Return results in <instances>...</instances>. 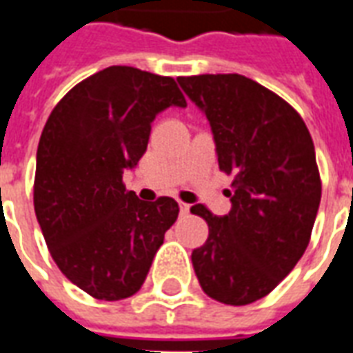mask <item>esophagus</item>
Masks as SVG:
<instances>
[{
	"label": "esophagus",
	"mask_w": 353,
	"mask_h": 353,
	"mask_svg": "<svg viewBox=\"0 0 353 353\" xmlns=\"http://www.w3.org/2000/svg\"><path fill=\"white\" fill-rule=\"evenodd\" d=\"M179 210H181V214H189V210H191V206L187 204V202H179Z\"/></svg>",
	"instance_id": "34e87169"
}]
</instances>
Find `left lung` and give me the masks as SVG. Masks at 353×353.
I'll return each instance as SVG.
<instances>
[{"mask_svg":"<svg viewBox=\"0 0 353 353\" xmlns=\"http://www.w3.org/2000/svg\"><path fill=\"white\" fill-rule=\"evenodd\" d=\"M210 121L219 168L234 177L232 208L217 217L204 204L206 244L192 252L208 296L244 306L266 296L303 257L321 200L314 141L303 117L238 73L177 77Z\"/></svg>","mask_w":353,"mask_h":353,"instance_id":"8db88e82","label":"left lung"}]
</instances>
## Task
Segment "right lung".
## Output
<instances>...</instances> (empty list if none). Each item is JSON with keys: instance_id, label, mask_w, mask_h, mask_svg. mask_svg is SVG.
<instances>
[{"instance_id": "1", "label": "right lung", "mask_w": 353, "mask_h": 353, "mask_svg": "<svg viewBox=\"0 0 353 353\" xmlns=\"http://www.w3.org/2000/svg\"><path fill=\"white\" fill-rule=\"evenodd\" d=\"M187 101L172 77L111 65L65 94L37 145L34 208L52 259L94 299L138 293L179 206L143 202L123 183L154 117Z\"/></svg>"}]
</instances>
